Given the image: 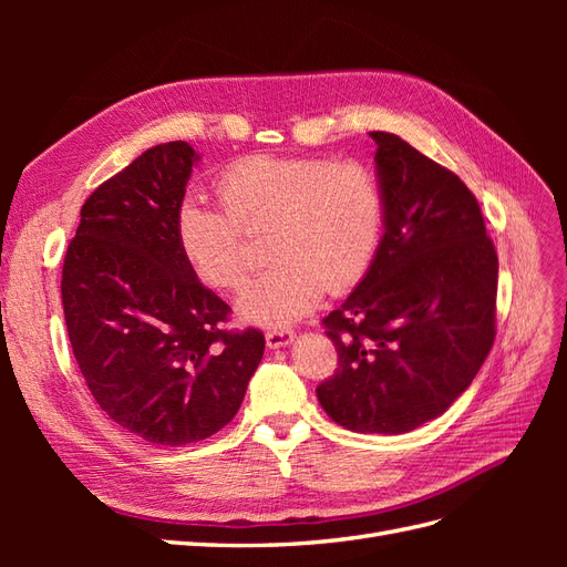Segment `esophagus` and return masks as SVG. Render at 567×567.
Segmentation results:
<instances>
[{
  "mask_svg": "<svg viewBox=\"0 0 567 567\" xmlns=\"http://www.w3.org/2000/svg\"><path fill=\"white\" fill-rule=\"evenodd\" d=\"M293 333L286 331V329H274V331H267L265 340H267V348L269 350H281V348H288L290 342H293Z\"/></svg>",
  "mask_w": 567,
  "mask_h": 567,
  "instance_id": "34e87169",
  "label": "esophagus"
}]
</instances>
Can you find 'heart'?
Instances as JSON below:
<instances>
[{"label":"heart","mask_w":567,"mask_h":567,"mask_svg":"<svg viewBox=\"0 0 567 567\" xmlns=\"http://www.w3.org/2000/svg\"><path fill=\"white\" fill-rule=\"evenodd\" d=\"M221 210L184 200L177 241L186 265L215 288H238L248 274L244 236H262L274 262L236 298L241 319L286 326L340 293L371 267L381 246L385 198L373 169L359 161L255 156L217 179Z\"/></svg>","instance_id":"heart-1"}]
</instances>
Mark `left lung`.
Listing matches in <instances>:
<instances>
[{
  "mask_svg": "<svg viewBox=\"0 0 567 567\" xmlns=\"http://www.w3.org/2000/svg\"><path fill=\"white\" fill-rule=\"evenodd\" d=\"M383 186L381 246L323 319L338 350L319 404L354 433L400 435L442 416L494 342L499 260L475 196L390 132H369Z\"/></svg>",
  "mask_w": 567,
  "mask_h": 567,
  "instance_id": "1",
  "label": "left lung"
}]
</instances>
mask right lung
Returning <instances> with one entry per match:
<instances>
[{
  "label": "right lung",
  "instance_id": "right-lung-1",
  "mask_svg": "<svg viewBox=\"0 0 567 567\" xmlns=\"http://www.w3.org/2000/svg\"><path fill=\"white\" fill-rule=\"evenodd\" d=\"M198 161L186 142H167L101 184L61 279L68 338L96 404L163 447L221 431L265 354L260 331L221 329L229 305L179 250L177 213Z\"/></svg>",
  "mask_w": 567,
  "mask_h": 567
}]
</instances>
